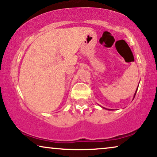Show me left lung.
<instances>
[{
    "label": "left lung",
    "mask_w": 157,
    "mask_h": 157,
    "mask_svg": "<svg viewBox=\"0 0 157 157\" xmlns=\"http://www.w3.org/2000/svg\"><path fill=\"white\" fill-rule=\"evenodd\" d=\"M137 89H138V88H137ZM137 89H136V92H135V94H134V97H135V95H136V91H137ZM104 109H106V108H104ZM108 110H110V109H108Z\"/></svg>",
    "instance_id": "8db88e82"
}]
</instances>
